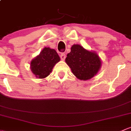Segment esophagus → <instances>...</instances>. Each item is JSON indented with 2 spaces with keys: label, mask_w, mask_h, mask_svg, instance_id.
<instances>
[{
  "label": "esophagus",
  "mask_w": 131,
  "mask_h": 131,
  "mask_svg": "<svg viewBox=\"0 0 131 131\" xmlns=\"http://www.w3.org/2000/svg\"><path fill=\"white\" fill-rule=\"evenodd\" d=\"M60 59H61L62 60H65L66 57V56L65 53H61V54H60Z\"/></svg>",
  "instance_id": "34e87169"
}]
</instances>
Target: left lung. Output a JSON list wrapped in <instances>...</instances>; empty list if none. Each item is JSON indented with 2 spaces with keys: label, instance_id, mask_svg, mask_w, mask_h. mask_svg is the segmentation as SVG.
<instances>
[{
  "label": "left lung",
  "instance_id": "obj_1",
  "mask_svg": "<svg viewBox=\"0 0 131 131\" xmlns=\"http://www.w3.org/2000/svg\"><path fill=\"white\" fill-rule=\"evenodd\" d=\"M66 62L73 74L80 80L86 81L97 74L102 67V60L94 51L86 50L81 45L74 44L67 55Z\"/></svg>",
  "mask_w": 131,
  "mask_h": 131
}]
</instances>
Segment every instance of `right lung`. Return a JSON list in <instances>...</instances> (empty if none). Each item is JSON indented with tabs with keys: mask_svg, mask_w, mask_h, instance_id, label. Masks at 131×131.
I'll list each match as a JSON object with an SVG mask.
<instances>
[{
	"mask_svg": "<svg viewBox=\"0 0 131 131\" xmlns=\"http://www.w3.org/2000/svg\"><path fill=\"white\" fill-rule=\"evenodd\" d=\"M60 60L54 49L45 47L40 54L31 61L30 69L36 78L44 79L50 75L54 66Z\"/></svg>",
	"mask_w": 131,
	"mask_h": 131,
	"instance_id": "right-lung-1",
	"label": "right lung"
}]
</instances>
